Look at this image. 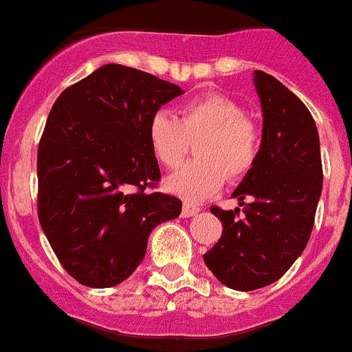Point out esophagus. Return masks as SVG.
<instances>
[{
    "instance_id": "34e87169",
    "label": "esophagus",
    "mask_w": 352,
    "mask_h": 352,
    "mask_svg": "<svg viewBox=\"0 0 352 352\" xmlns=\"http://www.w3.org/2000/svg\"><path fill=\"white\" fill-rule=\"evenodd\" d=\"M199 211H200L199 206H195V204H191V202H188V200H186L184 208H182V217H184V218L195 217V214H197Z\"/></svg>"
}]
</instances>
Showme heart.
Instances as JSON below:
<instances>
[{
    "label": "heart",
    "mask_w": 352,
    "mask_h": 352,
    "mask_svg": "<svg viewBox=\"0 0 352 352\" xmlns=\"http://www.w3.org/2000/svg\"><path fill=\"white\" fill-rule=\"evenodd\" d=\"M148 143L162 166L177 168L191 141H199V161L186 164L166 181V188L188 200H202L220 190L229 175H241L258 153V134L243 107L223 94H208L181 107V120L168 111L153 112Z\"/></svg>",
    "instance_id": "heart-1"
}]
</instances>
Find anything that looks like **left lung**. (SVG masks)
<instances>
[{
  "instance_id": "left-lung-1",
  "label": "left lung",
  "mask_w": 352,
  "mask_h": 352,
  "mask_svg": "<svg viewBox=\"0 0 352 352\" xmlns=\"http://www.w3.org/2000/svg\"><path fill=\"white\" fill-rule=\"evenodd\" d=\"M261 144L232 191L243 217L211 208L223 232L204 261L221 285L250 292L281 279L311 236L322 193L320 141L308 107L268 73L254 71Z\"/></svg>"
}]
</instances>
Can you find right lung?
Here are the masks:
<instances>
[{
  "label": "right lung",
  "instance_id": "right-lung-1",
  "mask_svg": "<svg viewBox=\"0 0 352 352\" xmlns=\"http://www.w3.org/2000/svg\"><path fill=\"white\" fill-rule=\"evenodd\" d=\"M181 94L150 73L105 64L53 103L37 150V209L53 252L80 285L125 281L150 232L181 214V200L146 191L161 179L148 121Z\"/></svg>",
  "mask_w": 352,
  "mask_h": 352
}]
</instances>
